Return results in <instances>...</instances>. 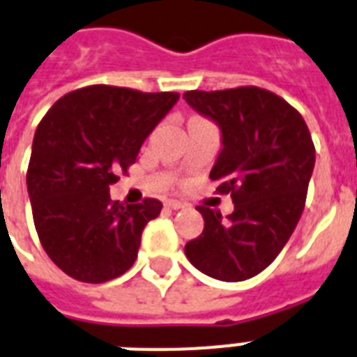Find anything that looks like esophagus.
Masks as SVG:
<instances>
[{
	"instance_id": "1",
	"label": "esophagus",
	"mask_w": 357,
	"mask_h": 357,
	"mask_svg": "<svg viewBox=\"0 0 357 357\" xmlns=\"http://www.w3.org/2000/svg\"><path fill=\"white\" fill-rule=\"evenodd\" d=\"M165 206H167V208H170V209L185 208V204L179 202V200H167V202H165Z\"/></svg>"
}]
</instances>
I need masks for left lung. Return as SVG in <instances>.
Instances as JSON below:
<instances>
[{
  "mask_svg": "<svg viewBox=\"0 0 357 357\" xmlns=\"http://www.w3.org/2000/svg\"><path fill=\"white\" fill-rule=\"evenodd\" d=\"M183 99L221 127L222 151L209 178L234 202L227 219L198 206L204 230L185 255L219 281L251 279L275 260L303 213L314 168L309 127L282 97L257 86L192 89Z\"/></svg>",
  "mask_w": 357,
  "mask_h": 357,
  "instance_id": "8db88e82",
  "label": "left lung"
}]
</instances>
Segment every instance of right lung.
<instances>
[{"label":"right lung","mask_w":357,"mask_h":357,"mask_svg":"<svg viewBox=\"0 0 357 357\" xmlns=\"http://www.w3.org/2000/svg\"><path fill=\"white\" fill-rule=\"evenodd\" d=\"M178 99L95 84L63 95L40 119L26 176L35 230L76 281H112L135 264L144 227L162 204H119L108 190Z\"/></svg>","instance_id":"right-lung-1"}]
</instances>
